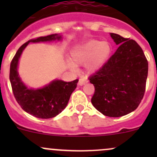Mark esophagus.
Wrapping results in <instances>:
<instances>
[{"label": "esophagus", "mask_w": 157, "mask_h": 157, "mask_svg": "<svg viewBox=\"0 0 157 157\" xmlns=\"http://www.w3.org/2000/svg\"><path fill=\"white\" fill-rule=\"evenodd\" d=\"M88 82L87 79L86 78H84V77H83V78H80V80H79V82H78V85H80V86H83V85H84L85 83H86Z\"/></svg>", "instance_id": "esophagus-1"}]
</instances>
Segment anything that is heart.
I'll list each match as a JSON object with an SVG mask.
<instances>
[{
    "mask_svg": "<svg viewBox=\"0 0 157 157\" xmlns=\"http://www.w3.org/2000/svg\"><path fill=\"white\" fill-rule=\"evenodd\" d=\"M112 51V45L109 42L90 39L76 45L72 49L71 57L73 62L69 61L67 64L74 71L77 68L76 64H85V68L88 73H95L106 63Z\"/></svg>",
    "mask_w": 157,
    "mask_h": 157,
    "instance_id": "1",
    "label": "heart"
}]
</instances>
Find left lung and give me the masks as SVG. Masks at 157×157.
Here are the masks:
<instances>
[{
	"label": "left lung",
	"instance_id": "1",
	"mask_svg": "<svg viewBox=\"0 0 157 157\" xmlns=\"http://www.w3.org/2000/svg\"><path fill=\"white\" fill-rule=\"evenodd\" d=\"M110 36L119 47L103 67L89 78L95 87L91 102L105 116L121 117L135 110L141 102L148 62L135 41L115 33Z\"/></svg>",
	"mask_w": 157,
	"mask_h": 157
}]
</instances>
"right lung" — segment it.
I'll return each mask as SVG.
<instances>
[{
    "mask_svg": "<svg viewBox=\"0 0 157 157\" xmlns=\"http://www.w3.org/2000/svg\"><path fill=\"white\" fill-rule=\"evenodd\" d=\"M61 39V35L52 34L29 40L18 49L10 63V81L14 97L25 112L36 118H51L61 113L67 106L71 93L77 87L78 80L71 82L55 80L42 88H29L19 76V60L23 51L30 42L60 41Z\"/></svg>",
    "mask_w": 157,
    "mask_h": 157,
    "instance_id": "add662e5",
    "label": "right lung"
}]
</instances>
